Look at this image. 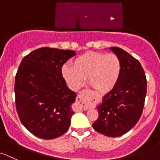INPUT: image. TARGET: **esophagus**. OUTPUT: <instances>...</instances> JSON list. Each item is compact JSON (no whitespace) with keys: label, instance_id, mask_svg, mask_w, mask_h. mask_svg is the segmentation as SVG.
<instances>
[{"label":"esophagus","instance_id":"obj_1","mask_svg":"<svg viewBox=\"0 0 160 160\" xmlns=\"http://www.w3.org/2000/svg\"><path fill=\"white\" fill-rule=\"evenodd\" d=\"M92 101L88 91L81 92L80 94H79L77 98V102L78 104L79 109L83 110H87L88 109L89 106L92 104Z\"/></svg>","mask_w":160,"mask_h":160}]
</instances>
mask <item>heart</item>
Wrapping results in <instances>:
<instances>
[{
	"label": "heart",
	"instance_id": "obj_1",
	"mask_svg": "<svg viewBox=\"0 0 160 160\" xmlns=\"http://www.w3.org/2000/svg\"><path fill=\"white\" fill-rule=\"evenodd\" d=\"M62 75L73 90H78L88 83L99 92H107L115 87L122 72L118 55L99 52H87L73 61V65L62 67Z\"/></svg>",
	"mask_w": 160,
	"mask_h": 160
}]
</instances>
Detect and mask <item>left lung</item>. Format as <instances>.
<instances>
[{
    "label": "left lung",
    "mask_w": 160,
    "mask_h": 160,
    "mask_svg": "<svg viewBox=\"0 0 160 160\" xmlns=\"http://www.w3.org/2000/svg\"><path fill=\"white\" fill-rule=\"evenodd\" d=\"M110 50L120 58L122 72L115 87L104 95L96 107L99 116L92 127L99 133L117 137L129 132L141 118L147 80L136 58L118 47H110Z\"/></svg>",
    "instance_id": "left-lung-1"
}]
</instances>
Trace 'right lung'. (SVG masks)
Wrapping results in <instances>:
<instances>
[{
  "label": "right lung",
  "mask_w": 160,
  "mask_h": 160,
  "mask_svg": "<svg viewBox=\"0 0 160 160\" xmlns=\"http://www.w3.org/2000/svg\"><path fill=\"white\" fill-rule=\"evenodd\" d=\"M75 55L72 50L42 47L19 65L14 87L16 110L25 128L39 138H57L69 128L77 94L67 87L62 68Z\"/></svg>",
  "instance_id": "obj_1"
}]
</instances>
